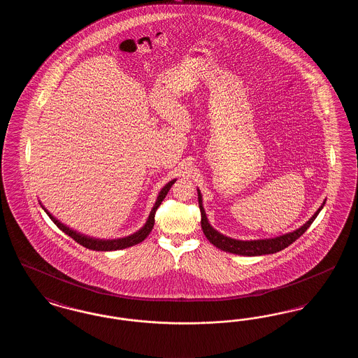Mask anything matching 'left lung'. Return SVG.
I'll use <instances>...</instances> for the list:
<instances>
[{
    "label": "left lung",
    "mask_w": 358,
    "mask_h": 358,
    "mask_svg": "<svg viewBox=\"0 0 358 358\" xmlns=\"http://www.w3.org/2000/svg\"><path fill=\"white\" fill-rule=\"evenodd\" d=\"M197 193H199V205H200V212H201V228H203L205 238H208L215 247L220 248L222 251L243 256L268 255V254H275V252L285 250L286 247H289L291 243H294L296 238H301L306 232L307 228L311 225V222L315 220V217L322 210L324 203H326L324 201L322 205L317 209V212L302 227H299L298 229H295L292 232L276 236V238L238 240V238H228V236L222 235L210 225V222H208L206 213H205L203 196H201L200 189H197Z\"/></svg>",
    "instance_id": "left-lung-1"
}]
</instances>
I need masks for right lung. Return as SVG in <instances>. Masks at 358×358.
<instances>
[{
  "label": "right lung",
  "instance_id": "obj_1",
  "mask_svg": "<svg viewBox=\"0 0 358 358\" xmlns=\"http://www.w3.org/2000/svg\"><path fill=\"white\" fill-rule=\"evenodd\" d=\"M174 182H176V178L169 181L165 187L159 190V193H158V196H157V200H155V203H154V206L152 208V210H150V215H149L148 220L145 222V225H143L139 231L134 232L133 235H129V236H124V238H96L87 236L85 234H80V232H78V231H73L72 228H69L66 224L59 222L44 205L41 204V203H40V205H41V208L44 209V212L50 216V219H51L52 222H55V224L59 227V229H62L66 235H69V238H72L75 241H78L80 245H83V247L88 248V250H92V251H104V252H106V251H117V250H123V248H127V247H133V245H136L138 243L143 241L145 238L149 236V234L152 232V229H153L154 227V215H155V210H157V208L161 205L162 200L166 197L169 189H171V185H173Z\"/></svg>",
  "mask_w": 358,
  "mask_h": 358
}]
</instances>
